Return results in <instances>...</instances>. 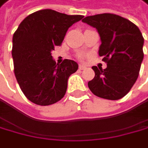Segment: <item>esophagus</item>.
<instances>
[{
    "label": "esophagus",
    "instance_id": "obj_1",
    "mask_svg": "<svg viewBox=\"0 0 148 148\" xmlns=\"http://www.w3.org/2000/svg\"><path fill=\"white\" fill-rule=\"evenodd\" d=\"M86 67H87V66H86L85 65H83V64H80V65H79V69H80V70H83V69H85Z\"/></svg>",
    "mask_w": 148,
    "mask_h": 148
}]
</instances>
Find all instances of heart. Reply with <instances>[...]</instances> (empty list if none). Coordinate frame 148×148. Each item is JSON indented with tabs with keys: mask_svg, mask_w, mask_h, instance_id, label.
<instances>
[{
	"mask_svg": "<svg viewBox=\"0 0 148 148\" xmlns=\"http://www.w3.org/2000/svg\"><path fill=\"white\" fill-rule=\"evenodd\" d=\"M78 58H79V59H83L84 56H83L82 54H79V55H78Z\"/></svg>",
	"mask_w": 148,
	"mask_h": 148,
	"instance_id": "b5f03b06",
	"label": "heart"
}]
</instances>
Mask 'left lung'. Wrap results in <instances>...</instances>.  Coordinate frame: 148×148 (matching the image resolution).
<instances>
[{"mask_svg":"<svg viewBox=\"0 0 148 148\" xmlns=\"http://www.w3.org/2000/svg\"><path fill=\"white\" fill-rule=\"evenodd\" d=\"M83 23L96 28L101 38L99 56L105 69L94 66L95 77L88 82L97 97L119 100L131 90L138 79L144 58V38L138 26L120 16L104 13L86 16Z\"/></svg>","mask_w":148,"mask_h":148,"instance_id":"8db88e82","label":"left lung"}]
</instances>
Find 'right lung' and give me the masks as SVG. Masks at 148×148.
Segmentation results:
<instances>
[{
	"label": "right lung",
	"mask_w": 148,
	"mask_h": 148,
	"mask_svg": "<svg viewBox=\"0 0 148 148\" xmlns=\"http://www.w3.org/2000/svg\"><path fill=\"white\" fill-rule=\"evenodd\" d=\"M83 17L42 9L29 15L19 24L13 36L14 73L30 102L46 106L64 97L67 80L77 71L78 64L64 60L58 65L51 51L62 44L68 28Z\"/></svg>",
	"instance_id": "right-lung-1"
}]
</instances>
